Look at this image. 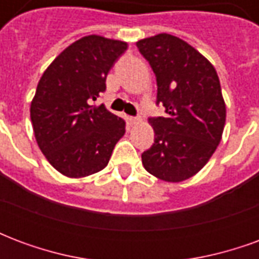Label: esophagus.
Wrapping results in <instances>:
<instances>
[{"instance_id": "obj_1", "label": "esophagus", "mask_w": 259, "mask_h": 259, "mask_svg": "<svg viewBox=\"0 0 259 259\" xmlns=\"http://www.w3.org/2000/svg\"><path fill=\"white\" fill-rule=\"evenodd\" d=\"M140 122H141L140 116H137V118H135V116H129V123L132 124V126H135V124H139Z\"/></svg>"}]
</instances>
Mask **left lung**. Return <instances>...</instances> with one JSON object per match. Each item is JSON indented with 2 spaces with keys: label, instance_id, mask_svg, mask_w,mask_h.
<instances>
[{
  "label": "left lung",
  "instance_id": "left-lung-1",
  "mask_svg": "<svg viewBox=\"0 0 259 259\" xmlns=\"http://www.w3.org/2000/svg\"><path fill=\"white\" fill-rule=\"evenodd\" d=\"M157 77V104L165 115L150 118L155 139L141 154L148 174L183 182L204 168L222 139L226 105L215 68L190 44L168 33L136 42Z\"/></svg>",
  "mask_w": 259,
  "mask_h": 259
}]
</instances>
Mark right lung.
<instances>
[{
  "mask_svg": "<svg viewBox=\"0 0 259 259\" xmlns=\"http://www.w3.org/2000/svg\"><path fill=\"white\" fill-rule=\"evenodd\" d=\"M127 42L91 34L65 48L46 69L30 105L36 141L48 162L68 178L105 168L124 135V120L91 102L105 91L108 72Z\"/></svg>",
  "mask_w": 259,
  "mask_h": 259,
  "instance_id": "1",
  "label": "right lung"
}]
</instances>
